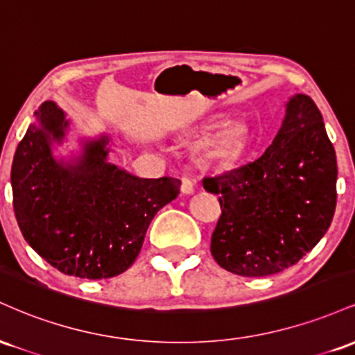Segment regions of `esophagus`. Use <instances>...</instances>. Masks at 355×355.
I'll return each instance as SVG.
<instances>
[{"label":"esophagus","instance_id":"esophagus-1","mask_svg":"<svg viewBox=\"0 0 355 355\" xmlns=\"http://www.w3.org/2000/svg\"><path fill=\"white\" fill-rule=\"evenodd\" d=\"M180 189H182L183 193H187V195L193 193V182H191L189 177H182V187H180Z\"/></svg>","mask_w":355,"mask_h":355}]
</instances>
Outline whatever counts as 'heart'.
<instances>
[{"label":"heart","instance_id":"obj_1","mask_svg":"<svg viewBox=\"0 0 355 355\" xmlns=\"http://www.w3.org/2000/svg\"><path fill=\"white\" fill-rule=\"evenodd\" d=\"M245 144V130L242 125L227 126L225 130L211 137L205 145V158L218 164H230L237 160Z\"/></svg>","mask_w":355,"mask_h":355}]
</instances>
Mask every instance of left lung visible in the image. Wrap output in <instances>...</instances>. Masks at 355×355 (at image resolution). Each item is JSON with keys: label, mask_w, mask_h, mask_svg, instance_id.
<instances>
[{"label": "left lung", "mask_w": 355, "mask_h": 355, "mask_svg": "<svg viewBox=\"0 0 355 355\" xmlns=\"http://www.w3.org/2000/svg\"><path fill=\"white\" fill-rule=\"evenodd\" d=\"M336 182V150L319 108L299 93L262 157L202 180L222 209L210 243L215 262L242 277L295 266L331 227Z\"/></svg>", "instance_id": "1"}]
</instances>
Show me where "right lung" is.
<instances>
[{
	"instance_id": "obj_1",
	"label": "right lung",
	"mask_w": 355,
	"mask_h": 355,
	"mask_svg": "<svg viewBox=\"0 0 355 355\" xmlns=\"http://www.w3.org/2000/svg\"><path fill=\"white\" fill-rule=\"evenodd\" d=\"M16 148L13 207L24 240L50 266L80 279H110L135 262L157 211L180 193L178 178H138L108 162L107 135L64 164L53 157L68 128L44 101Z\"/></svg>"
}]
</instances>
